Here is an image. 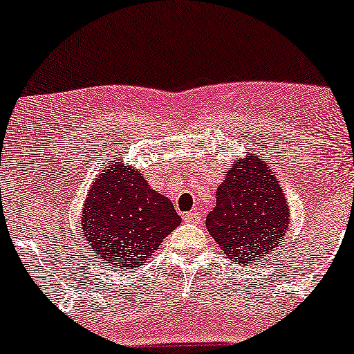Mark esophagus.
Wrapping results in <instances>:
<instances>
[{
	"instance_id": "34e87169",
	"label": "esophagus",
	"mask_w": 354,
	"mask_h": 354,
	"mask_svg": "<svg viewBox=\"0 0 354 354\" xmlns=\"http://www.w3.org/2000/svg\"><path fill=\"white\" fill-rule=\"evenodd\" d=\"M185 221H186V223H191V224H199V223H203V216L199 214V212L191 211V212H186V214H185Z\"/></svg>"
}]
</instances>
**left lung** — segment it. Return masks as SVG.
Returning a JSON list of instances; mask_svg holds the SVG:
<instances>
[{"instance_id": "obj_1", "label": "left lung", "mask_w": 354, "mask_h": 354, "mask_svg": "<svg viewBox=\"0 0 354 354\" xmlns=\"http://www.w3.org/2000/svg\"><path fill=\"white\" fill-rule=\"evenodd\" d=\"M288 223V204L275 174L254 155L231 166L206 218L221 254L245 266L272 254L283 241Z\"/></svg>"}]
</instances>
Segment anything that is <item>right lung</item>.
<instances>
[{"mask_svg":"<svg viewBox=\"0 0 354 354\" xmlns=\"http://www.w3.org/2000/svg\"><path fill=\"white\" fill-rule=\"evenodd\" d=\"M181 223L173 204L120 160L97 174L82 209V232L110 267L136 270ZM109 269V267H107Z\"/></svg>","mask_w":354,"mask_h":354,"instance_id":"1","label":"right lung"}]
</instances>
